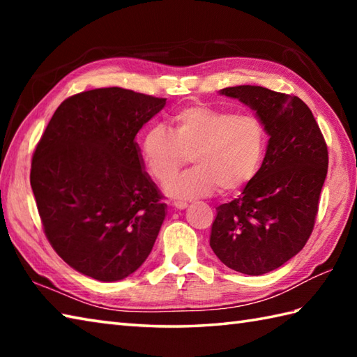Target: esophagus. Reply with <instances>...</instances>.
<instances>
[{
	"label": "esophagus",
	"mask_w": 357,
	"mask_h": 357,
	"mask_svg": "<svg viewBox=\"0 0 357 357\" xmlns=\"http://www.w3.org/2000/svg\"><path fill=\"white\" fill-rule=\"evenodd\" d=\"M172 206H173L174 208H176V210H184V208H187L188 204L184 202V201H178V202H173Z\"/></svg>",
	"instance_id": "obj_1"
}]
</instances>
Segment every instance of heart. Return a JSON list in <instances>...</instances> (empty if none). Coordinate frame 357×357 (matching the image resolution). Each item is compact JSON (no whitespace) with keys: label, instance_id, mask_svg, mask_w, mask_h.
<instances>
[{"label":"heart","instance_id":"1","mask_svg":"<svg viewBox=\"0 0 357 357\" xmlns=\"http://www.w3.org/2000/svg\"><path fill=\"white\" fill-rule=\"evenodd\" d=\"M172 130L162 124L149 127L141 139V159L150 176L165 184L192 155L193 169L167 184L165 193L188 201L241 190L259 172L267 130L248 115L195 104L176 110Z\"/></svg>","mask_w":357,"mask_h":357}]
</instances>
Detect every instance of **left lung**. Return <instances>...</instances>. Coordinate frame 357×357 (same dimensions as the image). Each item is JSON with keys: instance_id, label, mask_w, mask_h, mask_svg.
I'll list each match as a JSON object with an SVG mask.
<instances>
[{"instance_id": "left-lung-1", "label": "left lung", "mask_w": 357, "mask_h": 357, "mask_svg": "<svg viewBox=\"0 0 357 357\" xmlns=\"http://www.w3.org/2000/svg\"><path fill=\"white\" fill-rule=\"evenodd\" d=\"M219 93L248 105L265 126L267 150L241 196L216 208L210 247L227 267L250 276L273 271L304 248L328 170L327 144L308 105L261 86Z\"/></svg>"}]
</instances>
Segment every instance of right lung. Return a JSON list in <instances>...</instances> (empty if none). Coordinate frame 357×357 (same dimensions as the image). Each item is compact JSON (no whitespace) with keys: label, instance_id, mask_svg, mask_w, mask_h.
Instances as JSON below:
<instances>
[{"label":"right lung","instance_id":"right-lung-1","mask_svg":"<svg viewBox=\"0 0 357 357\" xmlns=\"http://www.w3.org/2000/svg\"><path fill=\"white\" fill-rule=\"evenodd\" d=\"M165 105L121 87L67 98L32 158L44 233L73 270L115 282L138 270L167 215L135 136Z\"/></svg>","mask_w":357,"mask_h":357}]
</instances>
